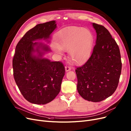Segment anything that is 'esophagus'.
Wrapping results in <instances>:
<instances>
[{
  "instance_id": "esophagus-1",
  "label": "esophagus",
  "mask_w": 131,
  "mask_h": 131,
  "mask_svg": "<svg viewBox=\"0 0 131 131\" xmlns=\"http://www.w3.org/2000/svg\"><path fill=\"white\" fill-rule=\"evenodd\" d=\"M71 70V67L70 66H65V71L66 72H67V71H69Z\"/></svg>"
}]
</instances>
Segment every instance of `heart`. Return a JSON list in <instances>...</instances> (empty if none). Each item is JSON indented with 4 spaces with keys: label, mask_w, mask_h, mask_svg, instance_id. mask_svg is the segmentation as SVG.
<instances>
[{
    "label": "heart",
    "mask_w": 131,
    "mask_h": 131,
    "mask_svg": "<svg viewBox=\"0 0 131 131\" xmlns=\"http://www.w3.org/2000/svg\"><path fill=\"white\" fill-rule=\"evenodd\" d=\"M93 36L87 28L70 26L58 32L52 50L61 54L62 50H69L70 59L77 64H81L89 59L93 44Z\"/></svg>",
    "instance_id": "obj_1"
}]
</instances>
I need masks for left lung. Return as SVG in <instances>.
Wrapping results in <instances>:
<instances>
[{"label": "left lung", "mask_w": 131, "mask_h": 131, "mask_svg": "<svg viewBox=\"0 0 131 131\" xmlns=\"http://www.w3.org/2000/svg\"><path fill=\"white\" fill-rule=\"evenodd\" d=\"M96 33V44L89 60L75 70L77 90L84 99L99 102L117 89L122 71L120 50L104 26L92 23Z\"/></svg>", "instance_id": "left-lung-1"}]
</instances>
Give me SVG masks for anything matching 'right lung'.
Segmentation results:
<instances>
[{"instance_id": "1", "label": "right lung", "mask_w": 131, "mask_h": 131, "mask_svg": "<svg viewBox=\"0 0 131 131\" xmlns=\"http://www.w3.org/2000/svg\"><path fill=\"white\" fill-rule=\"evenodd\" d=\"M56 28L55 20L38 24L25 34L16 47L12 61L14 78L24 97L32 104L51 102L61 89L64 65L43 58L51 51L50 47L36 41L47 40Z\"/></svg>"}]
</instances>
